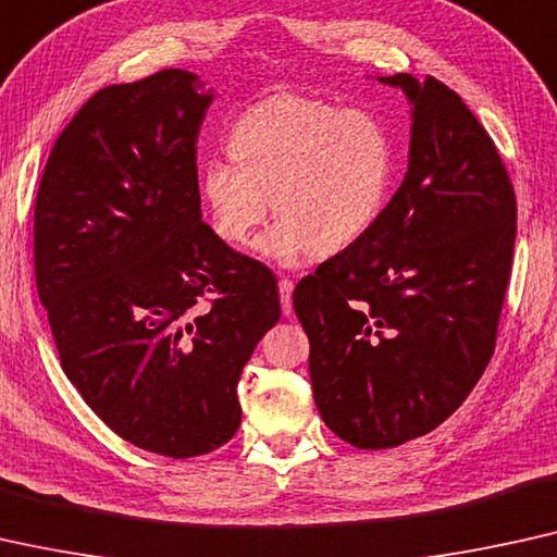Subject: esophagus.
Returning a JSON list of instances; mask_svg holds the SVG:
<instances>
[{"instance_id":"1","label":"esophagus","mask_w":557,"mask_h":557,"mask_svg":"<svg viewBox=\"0 0 557 557\" xmlns=\"http://www.w3.org/2000/svg\"><path fill=\"white\" fill-rule=\"evenodd\" d=\"M277 287H280V302H282V315H293V289H295V285H293V280H287V277H282L280 282H277Z\"/></svg>"}]
</instances>
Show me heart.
I'll list each match as a JSON object with an SVG mask.
<instances>
[{
    "mask_svg": "<svg viewBox=\"0 0 557 557\" xmlns=\"http://www.w3.org/2000/svg\"><path fill=\"white\" fill-rule=\"evenodd\" d=\"M232 163L199 174L211 232L245 247L272 214L260 255L297 264L354 247L379 219L394 176V146L371 113L302 96H272L239 113L226 133Z\"/></svg>",
    "mask_w": 557,
    "mask_h": 557,
    "instance_id": "heart-1",
    "label": "heart"
}]
</instances>
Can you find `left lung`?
<instances>
[{
	"label": "left lung",
	"instance_id": "1",
	"mask_svg": "<svg viewBox=\"0 0 557 557\" xmlns=\"http://www.w3.org/2000/svg\"><path fill=\"white\" fill-rule=\"evenodd\" d=\"M379 81L411 103L409 171L371 230L293 295L320 417L358 449L429 434L476 386L517 234L512 182L465 100L432 75Z\"/></svg>",
	"mask_w": 557,
	"mask_h": 557
}]
</instances>
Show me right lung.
I'll return each mask as SVG.
<instances>
[{
	"mask_svg": "<svg viewBox=\"0 0 557 557\" xmlns=\"http://www.w3.org/2000/svg\"><path fill=\"white\" fill-rule=\"evenodd\" d=\"M189 70L98 90L54 140L35 277L62 371L108 429L171 459L237 434V383L280 320L277 282L201 219Z\"/></svg>",
	"mask_w": 557,
	"mask_h": 557,
	"instance_id": "add662e5",
	"label": "right lung"
}]
</instances>
